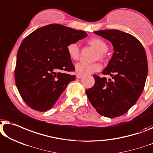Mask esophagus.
Returning a JSON list of instances; mask_svg holds the SVG:
<instances>
[{
  "label": "esophagus",
  "instance_id": "obj_1",
  "mask_svg": "<svg viewBox=\"0 0 153 153\" xmlns=\"http://www.w3.org/2000/svg\"><path fill=\"white\" fill-rule=\"evenodd\" d=\"M82 77H83V75H81V74H76V78L77 79H81V78H82Z\"/></svg>",
  "mask_w": 153,
  "mask_h": 153
}]
</instances>
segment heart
<instances>
[{
    "label": "heart",
    "mask_w": 153,
    "mask_h": 153,
    "mask_svg": "<svg viewBox=\"0 0 153 153\" xmlns=\"http://www.w3.org/2000/svg\"><path fill=\"white\" fill-rule=\"evenodd\" d=\"M88 43L92 45L99 52V56L103 57V54L107 52L108 46L107 43L103 39L98 37L90 39L88 41ZM66 50L68 56L73 61H76L79 59L80 54V48L76 43H70L66 47ZM102 66L100 63H78L75 65V70L77 74L81 75H87L92 74L93 72L100 71Z\"/></svg>",
    "instance_id": "b5f03b06"
}]
</instances>
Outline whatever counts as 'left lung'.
Listing matches in <instances>:
<instances>
[{"label":"left lung","mask_w":153,"mask_h":153,"mask_svg":"<svg viewBox=\"0 0 153 153\" xmlns=\"http://www.w3.org/2000/svg\"><path fill=\"white\" fill-rule=\"evenodd\" d=\"M110 41L114 54L102 74L108 80L94 75V85L85 91L99 114L114 118L126 113L143 92L148 74V61L142 44L132 35L118 30L96 31Z\"/></svg>","instance_id":"obj_1"}]
</instances>
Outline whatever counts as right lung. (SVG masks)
<instances>
[{
	"label": "right lung",
	"instance_id": "obj_1",
	"mask_svg": "<svg viewBox=\"0 0 153 153\" xmlns=\"http://www.w3.org/2000/svg\"><path fill=\"white\" fill-rule=\"evenodd\" d=\"M88 36L84 31L50 24L26 36L17 52L14 78L23 100L33 110L50 109L75 75L66 47ZM63 70V72L61 71Z\"/></svg>",
	"mask_w": 153,
	"mask_h": 153
}]
</instances>
